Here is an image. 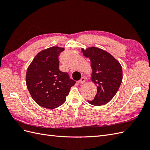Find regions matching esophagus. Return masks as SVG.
I'll use <instances>...</instances> for the list:
<instances>
[{"label": "esophagus", "instance_id": "obj_1", "mask_svg": "<svg viewBox=\"0 0 150 150\" xmlns=\"http://www.w3.org/2000/svg\"><path fill=\"white\" fill-rule=\"evenodd\" d=\"M85 81H86V78H84V77H82V78H81V79L78 81V83L83 84V83H84L85 82Z\"/></svg>", "mask_w": 150, "mask_h": 150}]
</instances>
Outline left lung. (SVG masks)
Here are the masks:
<instances>
[{
    "instance_id": "left-lung-1",
    "label": "left lung",
    "mask_w": 150,
    "mask_h": 150,
    "mask_svg": "<svg viewBox=\"0 0 150 150\" xmlns=\"http://www.w3.org/2000/svg\"><path fill=\"white\" fill-rule=\"evenodd\" d=\"M89 57L93 69L92 81L96 84L97 94L88 102L94 106H101L110 102L120 88L122 79V71L120 62L110 53L95 47L83 49Z\"/></svg>"
}]
</instances>
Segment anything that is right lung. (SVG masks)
<instances>
[{"instance_id": "1", "label": "right lung", "mask_w": 150, "mask_h": 150, "mask_svg": "<svg viewBox=\"0 0 150 150\" xmlns=\"http://www.w3.org/2000/svg\"><path fill=\"white\" fill-rule=\"evenodd\" d=\"M64 49L51 47L39 52L28 67L26 84L34 100L47 109L64 103L76 81L59 69V56Z\"/></svg>"}]
</instances>
